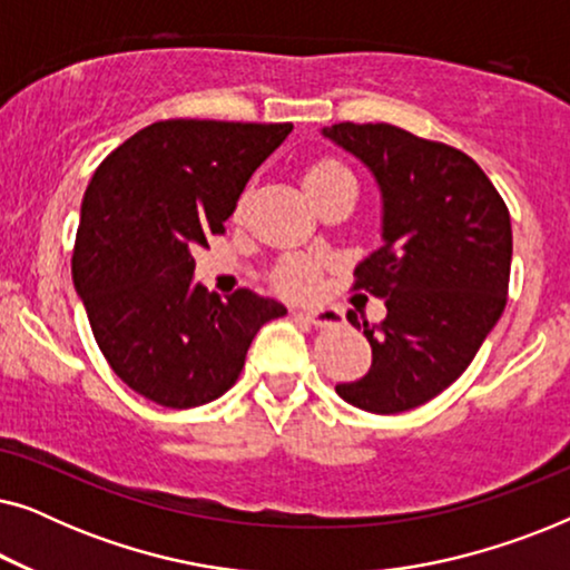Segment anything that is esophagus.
Returning <instances> with one entry per match:
<instances>
[{
  "instance_id": "obj_1",
  "label": "esophagus",
  "mask_w": 570,
  "mask_h": 570,
  "mask_svg": "<svg viewBox=\"0 0 570 570\" xmlns=\"http://www.w3.org/2000/svg\"><path fill=\"white\" fill-rule=\"evenodd\" d=\"M303 318H308L314 326H337L342 322L340 311L330 308V306H318V308H303L301 311Z\"/></svg>"
}]
</instances>
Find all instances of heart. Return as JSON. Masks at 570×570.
<instances>
[{"label":"heart","instance_id":"b5f03b06","mask_svg":"<svg viewBox=\"0 0 570 570\" xmlns=\"http://www.w3.org/2000/svg\"><path fill=\"white\" fill-rule=\"evenodd\" d=\"M345 166H340L337 160H318L306 170V186L318 181V178L332 176V174H345ZM279 285L291 293H308L316 285V269L303 259H291L279 269Z\"/></svg>","mask_w":570,"mask_h":570}]
</instances>
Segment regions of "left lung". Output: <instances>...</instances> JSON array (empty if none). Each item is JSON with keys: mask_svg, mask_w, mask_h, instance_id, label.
I'll return each instance as SVG.
<instances>
[{"mask_svg": "<svg viewBox=\"0 0 570 570\" xmlns=\"http://www.w3.org/2000/svg\"><path fill=\"white\" fill-rule=\"evenodd\" d=\"M322 135L376 178L384 238L357 264L353 285L386 306L384 322H363L371 371L337 384V394L376 415L415 410L462 376L503 314L509 207L456 147L392 124L342 121ZM347 318L361 330L353 311Z\"/></svg>", "mask_w": 570, "mask_h": 570, "instance_id": "1", "label": "left lung"}]
</instances>
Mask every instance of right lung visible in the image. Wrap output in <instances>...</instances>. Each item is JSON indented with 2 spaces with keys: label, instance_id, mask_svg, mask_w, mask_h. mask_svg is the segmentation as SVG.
Returning <instances> with one entry per match:
<instances>
[{
  "label": "right lung",
  "instance_id": "add662e5",
  "mask_svg": "<svg viewBox=\"0 0 570 570\" xmlns=\"http://www.w3.org/2000/svg\"><path fill=\"white\" fill-rule=\"evenodd\" d=\"M293 124L168 119L100 163L85 191L75 291L116 376L145 400L189 410L223 396L283 303L252 291L220 301L194 285V252L236 209L248 178Z\"/></svg>",
  "mask_w": 570,
  "mask_h": 570
}]
</instances>
